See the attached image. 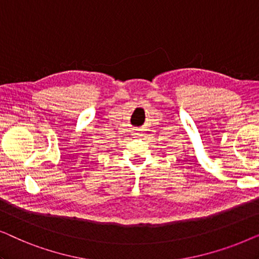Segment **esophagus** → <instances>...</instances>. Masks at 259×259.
Listing matches in <instances>:
<instances>
[{"instance_id": "34e87169", "label": "esophagus", "mask_w": 259, "mask_h": 259, "mask_svg": "<svg viewBox=\"0 0 259 259\" xmlns=\"http://www.w3.org/2000/svg\"><path fill=\"white\" fill-rule=\"evenodd\" d=\"M133 134H134V136H138V137L143 136V134H141V130L140 128H133Z\"/></svg>"}]
</instances>
